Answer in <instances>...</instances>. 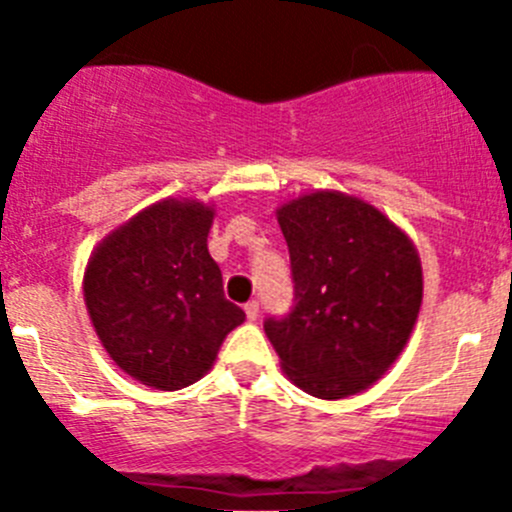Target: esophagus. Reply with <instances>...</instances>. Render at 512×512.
Returning a JSON list of instances; mask_svg holds the SVG:
<instances>
[{"instance_id": "34e87169", "label": "esophagus", "mask_w": 512, "mask_h": 512, "mask_svg": "<svg viewBox=\"0 0 512 512\" xmlns=\"http://www.w3.org/2000/svg\"><path fill=\"white\" fill-rule=\"evenodd\" d=\"M245 315H247V321H257V315H260V303H257V300H250V303L245 305Z\"/></svg>"}]
</instances>
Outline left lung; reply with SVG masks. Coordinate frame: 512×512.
Wrapping results in <instances>:
<instances>
[{
	"label": "left lung",
	"mask_w": 512,
	"mask_h": 512,
	"mask_svg": "<svg viewBox=\"0 0 512 512\" xmlns=\"http://www.w3.org/2000/svg\"><path fill=\"white\" fill-rule=\"evenodd\" d=\"M295 310L265 333L285 376L318 399L369 389L407 346L422 308L412 237L366 199L310 189L278 207Z\"/></svg>",
	"instance_id": "left-lung-1"
}]
</instances>
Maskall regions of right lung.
Segmentation results:
<instances>
[{"instance_id": "1", "label": "right lung", "mask_w": 512, "mask_h": 512, "mask_svg": "<svg viewBox=\"0 0 512 512\" xmlns=\"http://www.w3.org/2000/svg\"><path fill=\"white\" fill-rule=\"evenodd\" d=\"M214 204L159 199L90 252L83 298L113 364L133 381L176 391L202 379L245 313L224 298L207 247Z\"/></svg>"}]
</instances>
